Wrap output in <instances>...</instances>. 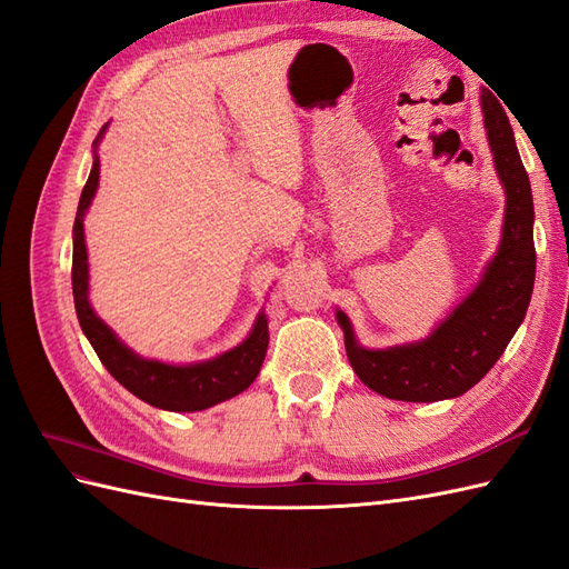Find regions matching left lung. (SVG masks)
<instances>
[{
    "instance_id": "left-lung-1",
    "label": "left lung",
    "mask_w": 569,
    "mask_h": 569,
    "mask_svg": "<svg viewBox=\"0 0 569 569\" xmlns=\"http://www.w3.org/2000/svg\"><path fill=\"white\" fill-rule=\"evenodd\" d=\"M481 109L498 178L506 187V222L501 247L477 289L427 339L382 351L358 347L349 318L337 313L353 372L393 401L432 403L472 389L506 351L531 299L537 249L529 178L503 107L485 97Z\"/></svg>"
}]
</instances>
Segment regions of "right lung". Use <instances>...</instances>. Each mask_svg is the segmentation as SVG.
<instances>
[{
  "label": "right lung",
  "instance_id": "1",
  "mask_svg": "<svg viewBox=\"0 0 569 569\" xmlns=\"http://www.w3.org/2000/svg\"><path fill=\"white\" fill-rule=\"evenodd\" d=\"M107 126L99 130L97 142L104 134ZM99 184V159L94 157L92 173L82 187L78 213L73 222V301L78 322L84 337L90 339L104 368L116 377L137 399L147 401L173 412H194L211 408L220 401H228L232 396L242 393L261 372L263 358L268 351V320L261 313L256 318L253 330L244 343L237 349L222 353L213 360L194 366H166L159 360H144L134 356L128 347L118 341V337L101 322L88 301V249H84L82 218L97 192Z\"/></svg>",
  "mask_w": 569,
  "mask_h": 569
}]
</instances>
